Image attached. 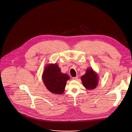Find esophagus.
<instances>
[{"mask_svg":"<svg viewBox=\"0 0 132 132\" xmlns=\"http://www.w3.org/2000/svg\"><path fill=\"white\" fill-rule=\"evenodd\" d=\"M78 78V76H76V77H72V79L73 80H77Z\"/></svg>","mask_w":132,"mask_h":132,"instance_id":"esophagus-1","label":"esophagus"}]
</instances>
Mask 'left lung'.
Here are the masks:
<instances>
[{"label":"left lung","mask_w":132,"mask_h":132,"mask_svg":"<svg viewBox=\"0 0 132 132\" xmlns=\"http://www.w3.org/2000/svg\"><path fill=\"white\" fill-rule=\"evenodd\" d=\"M98 75L92 68H88L86 73L81 76V80L83 86L88 90L95 89L98 85Z\"/></svg>","instance_id":"obj_1"}]
</instances>
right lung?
<instances>
[{"label":"right lung","instance_id":"add662e5","mask_svg":"<svg viewBox=\"0 0 132 132\" xmlns=\"http://www.w3.org/2000/svg\"><path fill=\"white\" fill-rule=\"evenodd\" d=\"M69 78L67 74L61 72L60 68L56 63L45 66L42 75L43 81L46 88L56 95H62L66 82Z\"/></svg>","mask_w":132,"mask_h":132}]
</instances>
